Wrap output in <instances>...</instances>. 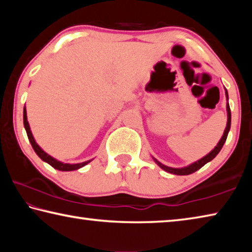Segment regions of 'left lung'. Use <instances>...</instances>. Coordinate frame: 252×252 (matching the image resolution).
<instances>
[{
  "label": "left lung",
  "mask_w": 252,
  "mask_h": 252,
  "mask_svg": "<svg viewBox=\"0 0 252 252\" xmlns=\"http://www.w3.org/2000/svg\"><path fill=\"white\" fill-rule=\"evenodd\" d=\"M224 92H225V99H227V126H225V129L222 136H221V139L219 140V142L217 143V146L212 149V150L208 153V155L204 156L201 159H199L197 161L192 162V163L187 165V167H182V168H172V167H168V165H164L163 163H161L160 161H158L155 157H152L153 161L156 162V163L159 165V167L164 170V171H167L169 173H172V174H176V176H188V174H191L197 171L200 168H202L204 164L208 163V162H210L211 160L215 159L217 157V155L220 152L221 149H222L223 144L225 142V140H227V136L228 133L230 131V126H231V112H230V106H229V96H228V91L227 89L224 88Z\"/></svg>",
  "instance_id": "obj_1"
}]
</instances>
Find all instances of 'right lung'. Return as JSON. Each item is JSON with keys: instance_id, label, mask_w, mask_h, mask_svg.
Listing matches in <instances>:
<instances>
[{"instance_id": "obj_1", "label": "right lung", "mask_w": 252, "mask_h": 252, "mask_svg": "<svg viewBox=\"0 0 252 252\" xmlns=\"http://www.w3.org/2000/svg\"><path fill=\"white\" fill-rule=\"evenodd\" d=\"M23 123H24V127H25V131H27V134H28V138H29V141L31 143V146L33 148V150L35 151V153L37 156L40 157L41 160H43L46 163H49L51 167H53L54 169L59 170V171H74V170H78L80 168L84 167V165H87L88 163H90V162L93 160H88V161H84V162H81V163H64V162L62 161H59L58 159H55L52 156H50L49 153H46L43 149H42L39 144L36 143L35 139H34V136L32 134V131H31V127H30L29 125V121H28V116H27V108H25L24 105V110H23Z\"/></svg>"}]
</instances>
